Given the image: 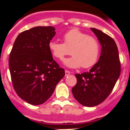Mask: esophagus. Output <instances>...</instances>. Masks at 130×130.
Masks as SVG:
<instances>
[{
	"mask_svg": "<svg viewBox=\"0 0 130 130\" xmlns=\"http://www.w3.org/2000/svg\"><path fill=\"white\" fill-rule=\"evenodd\" d=\"M65 76H68V75H70V71L66 70H65Z\"/></svg>",
	"mask_w": 130,
	"mask_h": 130,
	"instance_id": "1",
	"label": "esophagus"
}]
</instances>
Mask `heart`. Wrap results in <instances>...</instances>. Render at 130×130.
Returning a JSON list of instances; mask_svg holds the SVG:
<instances>
[{
	"instance_id": "1",
	"label": "heart",
	"mask_w": 130,
	"mask_h": 130,
	"mask_svg": "<svg viewBox=\"0 0 130 130\" xmlns=\"http://www.w3.org/2000/svg\"><path fill=\"white\" fill-rule=\"evenodd\" d=\"M63 43L51 41L48 48L56 59L62 60L66 56H73L65 60L66 66L71 68H89L98 61L100 44L95 37L76 28L70 30L63 37Z\"/></svg>"
}]
</instances>
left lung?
I'll return each mask as SVG.
<instances>
[{"instance_id":"obj_1","label":"left lung","mask_w":130,"mask_h":130,"mask_svg":"<svg viewBox=\"0 0 130 130\" xmlns=\"http://www.w3.org/2000/svg\"><path fill=\"white\" fill-rule=\"evenodd\" d=\"M102 45L100 59L86 72L76 74V84L72 94L85 106H95L108 98L120 74L118 50L113 39L100 30L91 28Z\"/></svg>"}]
</instances>
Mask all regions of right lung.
Returning <instances> with one entry per match:
<instances>
[{
  "label": "right lung",
  "mask_w": 130,
  "mask_h": 130,
  "mask_svg": "<svg viewBox=\"0 0 130 130\" xmlns=\"http://www.w3.org/2000/svg\"><path fill=\"white\" fill-rule=\"evenodd\" d=\"M56 34L52 26L25 30L14 41L9 58L12 86L19 98L33 105L42 104L65 76L52 57L48 43Z\"/></svg>",
  "instance_id": "right-lung-1"
}]
</instances>
